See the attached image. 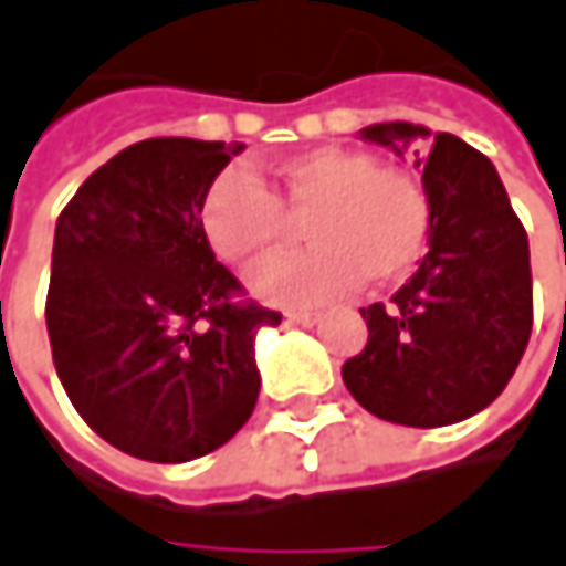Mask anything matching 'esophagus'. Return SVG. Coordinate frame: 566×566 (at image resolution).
I'll return each instance as SVG.
<instances>
[{
  "label": "esophagus",
  "mask_w": 566,
  "mask_h": 566,
  "mask_svg": "<svg viewBox=\"0 0 566 566\" xmlns=\"http://www.w3.org/2000/svg\"><path fill=\"white\" fill-rule=\"evenodd\" d=\"M321 321V314H314V311H291L287 314V324H297V327H314Z\"/></svg>",
  "instance_id": "obj_1"
}]
</instances>
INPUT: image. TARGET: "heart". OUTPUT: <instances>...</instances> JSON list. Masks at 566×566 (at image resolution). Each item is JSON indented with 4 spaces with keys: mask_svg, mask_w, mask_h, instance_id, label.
Instances as JSON below:
<instances>
[{
    "mask_svg": "<svg viewBox=\"0 0 566 566\" xmlns=\"http://www.w3.org/2000/svg\"><path fill=\"white\" fill-rule=\"evenodd\" d=\"M304 220L307 249L269 259L249 291L269 304H321L353 284H388L411 272L431 230V200L408 171L356 148H314L279 165V197L245 168H227L200 200V232L232 269L265 259Z\"/></svg>",
    "mask_w": 566,
    "mask_h": 566,
    "instance_id": "obj_1",
    "label": "heart"
}]
</instances>
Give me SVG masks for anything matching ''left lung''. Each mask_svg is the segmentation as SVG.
<instances>
[{"label":"left lung","instance_id":"8db88e82","mask_svg":"<svg viewBox=\"0 0 566 566\" xmlns=\"http://www.w3.org/2000/svg\"><path fill=\"white\" fill-rule=\"evenodd\" d=\"M359 138L401 158L416 148L431 230L428 255L391 301L359 307L369 343L346 359L343 382L391 424L467 421L502 395L532 336L525 227L492 161L463 138L415 123H376Z\"/></svg>","mask_w":566,"mask_h":566}]
</instances>
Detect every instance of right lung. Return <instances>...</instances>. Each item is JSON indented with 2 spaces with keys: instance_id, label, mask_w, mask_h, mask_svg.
<instances>
[{
  "instance_id": "1",
  "label": "right lung",
  "mask_w": 566,
  "mask_h": 566,
  "mask_svg": "<svg viewBox=\"0 0 566 566\" xmlns=\"http://www.w3.org/2000/svg\"><path fill=\"white\" fill-rule=\"evenodd\" d=\"M242 142L145 138L57 217L48 336L80 418L123 453L187 463L259 401L255 336L282 314L232 304L239 282L200 232V200Z\"/></svg>"
}]
</instances>
